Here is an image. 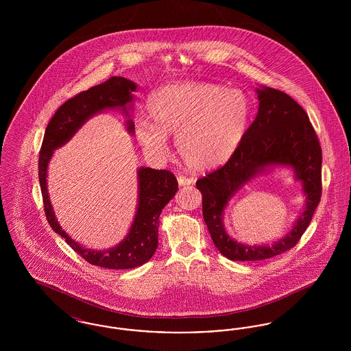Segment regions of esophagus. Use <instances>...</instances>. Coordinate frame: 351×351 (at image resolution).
Wrapping results in <instances>:
<instances>
[{
  "label": "esophagus",
  "instance_id": "obj_1",
  "mask_svg": "<svg viewBox=\"0 0 351 351\" xmlns=\"http://www.w3.org/2000/svg\"><path fill=\"white\" fill-rule=\"evenodd\" d=\"M178 183L180 186H185V185H191L195 183V180L192 178H185V176H179L178 178Z\"/></svg>",
  "mask_w": 351,
  "mask_h": 351
}]
</instances>
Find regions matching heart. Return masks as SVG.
<instances>
[{
  "label": "heart",
  "instance_id": "b5f03b06",
  "mask_svg": "<svg viewBox=\"0 0 351 351\" xmlns=\"http://www.w3.org/2000/svg\"><path fill=\"white\" fill-rule=\"evenodd\" d=\"M147 112L152 123L141 121L135 135L151 156L167 158L168 136H176L184 165L209 171L223 166L239 149L250 101L242 90L219 84H173L151 95Z\"/></svg>",
  "mask_w": 351,
  "mask_h": 351
}]
</instances>
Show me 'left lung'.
I'll return each instance as SVG.
<instances>
[{
	"instance_id": "1",
	"label": "left lung",
	"mask_w": 351,
	"mask_h": 351,
	"mask_svg": "<svg viewBox=\"0 0 351 351\" xmlns=\"http://www.w3.org/2000/svg\"><path fill=\"white\" fill-rule=\"evenodd\" d=\"M258 114L239 149L223 167L197 180L202 193V215L218 251L230 261L254 262L292 249L311 223L321 199L322 152L309 117L300 105L282 90L261 85ZM275 167H288L302 184L306 206L294 226L271 245L238 243L226 232L223 213L245 184Z\"/></svg>"
}]
</instances>
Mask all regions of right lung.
<instances>
[{
    "mask_svg": "<svg viewBox=\"0 0 351 351\" xmlns=\"http://www.w3.org/2000/svg\"><path fill=\"white\" fill-rule=\"evenodd\" d=\"M135 89L136 84L132 80L113 76L66 101L51 118L39 152V183L46 217L52 230L63 237L88 263L110 269L138 267L150 261L158 247L159 216L178 192L176 178L167 169L138 168V204L129 232L116 246L106 250H92L72 239L58 222L47 189V169L53 151L69 142L89 118L105 110H119L126 118V130L133 135L130 112Z\"/></svg>",
    "mask_w": 351,
    "mask_h": 351,
    "instance_id": "right-lung-1",
    "label": "right lung"
}]
</instances>
